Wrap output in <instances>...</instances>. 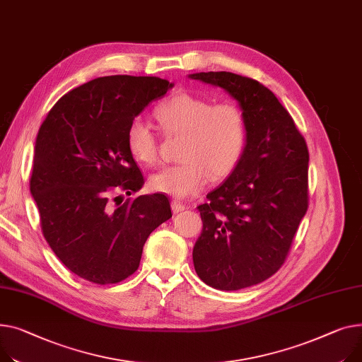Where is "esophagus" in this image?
<instances>
[{
	"label": "esophagus",
	"mask_w": 362,
	"mask_h": 362,
	"mask_svg": "<svg viewBox=\"0 0 362 362\" xmlns=\"http://www.w3.org/2000/svg\"><path fill=\"white\" fill-rule=\"evenodd\" d=\"M185 209H186V205L180 204L179 201H173V202H172V211H173L175 214H179V212H182V211H185Z\"/></svg>",
	"instance_id": "34e87169"
}]
</instances>
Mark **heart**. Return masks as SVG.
<instances>
[{
	"mask_svg": "<svg viewBox=\"0 0 362 362\" xmlns=\"http://www.w3.org/2000/svg\"><path fill=\"white\" fill-rule=\"evenodd\" d=\"M156 116L167 135H183L177 164L163 167L150 177V187L177 199L198 195L209 180L234 172L247 144L243 110L233 102L179 91L164 100ZM132 158L151 165L158 157V141L146 119L134 117L127 129Z\"/></svg>",
	"mask_w": 362,
	"mask_h": 362,
	"instance_id": "heart-1",
	"label": "heart"
}]
</instances>
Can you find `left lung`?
<instances>
[{"instance_id": "left-lung-1", "label": "left lung", "mask_w": 362, "mask_h": 362, "mask_svg": "<svg viewBox=\"0 0 362 362\" xmlns=\"http://www.w3.org/2000/svg\"><path fill=\"white\" fill-rule=\"evenodd\" d=\"M189 77L224 88L246 117L245 154L198 206L204 227L192 253L206 285L237 291L272 276L291 249L308 208L307 144L291 115L259 81L227 71Z\"/></svg>"}]
</instances>
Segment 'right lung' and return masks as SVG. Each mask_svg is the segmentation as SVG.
Here are the masks:
<instances>
[{"label":"right lung","mask_w":362,"mask_h":362,"mask_svg":"<svg viewBox=\"0 0 362 362\" xmlns=\"http://www.w3.org/2000/svg\"><path fill=\"white\" fill-rule=\"evenodd\" d=\"M172 87L158 77H99L64 94L43 120L30 192L46 242L83 279L107 285L131 276L148 235L172 218L161 194L124 204L120 195L144 185L128 125Z\"/></svg>","instance_id":"add662e5"}]
</instances>
